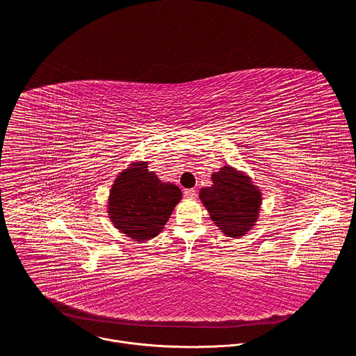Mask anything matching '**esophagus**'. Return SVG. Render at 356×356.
Masks as SVG:
<instances>
[{"label":"esophagus","instance_id":"34e87169","mask_svg":"<svg viewBox=\"0 0 356 356\" xmlns=\"http://www.w3.org/2000/svg\"><path fill=\"white\" fill-rule=\"evenodd\" d=\"M195 194H197L195 188H186V190H184V195H186L187 198H193V197H195Z\"/></svg>","mask_w":356,"mask_h":356}]
</instances>
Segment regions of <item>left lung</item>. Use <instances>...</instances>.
<instances>
[{
  "label": "left lung",
  "instance_id": "1",
  "mask_svg": "<svg viewBox=\"0 0 356 356\" xmlns=\"http://www.w3.org/2000/svg\"><path fill=\"white\" fill-rule=\"evenodd\" d=\"M213 186L201 188L200 198L214 224L229 236L243 235L258 218L261 193L250 179L224 166L213 175Z\"/></svg>",
  "mask_w": 356,
  "mask_h": 356
}]
</instances>
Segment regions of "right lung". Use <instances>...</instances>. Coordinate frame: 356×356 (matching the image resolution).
Segmentation results:
<instances>
[{
	"mask_svg": "<svg viewBox=\"0 0 356 356\" xmlns=\"http://www.w3.org/2000/svg\"><path fill=\"white\" fill-rule=\"evenodd\" d=\"M181 198L172 183H162L146 163H135L115 180L110 194L113 224L135 241L156 236Z\"/></svg>",
	"mask_w": 356,
	"mask_h": 356,
	"instance_id": "1",
	"label": "right lung"
}]
</instances>
